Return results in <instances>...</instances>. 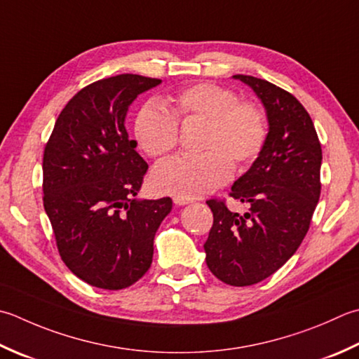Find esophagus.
<instances>
[{
	"label": "esophagus",
	"mask_w": 359,
	"mask_h": 359,
	"mask_svg": "<svg viewBox=\"0 0 359 359\" xmlns=\"http://www.w3.org/2000/svg\"><path fill=\"white\" fill-rule=\"evenodd\" d=\"M174 203L175 205H188V203H191L193 199L189 198H184V196H174Z\"/></svg>",
	"instance_id": "1"
}]
</instances>
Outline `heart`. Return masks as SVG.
Instances as JSON below:
<instances>
[{"label": "heart", "mask_w": 359, "mask_h": 359, "mask_svg": "<svg viewBox=\"0 0 359 359\" xmlns=\"http://www.w3.org/2000/svg\"><path fill=\"white\" fill-rule=\"evenodd\" d=\"M172 111L158 101L146 102L135 118V137L151 157H163L179 143V121H207L196 156H177L154 171L160 191L193 198L213 191L236 168L254 161L268 138L262 109L240 101L233 90L213 82L193 83L171 97Z\"/></svg>", "instance_id": "b5f03b06"}]
</instances>
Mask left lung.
<instances>
[{
    "label": "left lung",
    "mask_w": 359,
    "mask_h": 359,
    "mask_svg": "<svg viewBox=\"0 0 359 359\" xmlns=\"http://www.w3.org/2000/svg\"><path fill=\"white\" fill-rule=\"evenodd\" d=\"M233 79L262 100L269 132L263 151L230 191L248 212L233 213L224 201H207L213 226L203 249L215 277L249 286L282 268L304 241L320 196L322 149L311 116L291 93L254 76Z\"/></svg>",
    "instance_id": "8db88e82"
}]
</instances>
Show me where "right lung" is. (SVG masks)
Instances as JSON below:
<instances>
[{
  "instance_id": "right-lung-1",
  "label": "right lung",
  "mask_w": 359,
  "mask_h": 359,
  "mask_svg": "<svg viewBox=\"0 0 359 359\" xmlns=\"http://www.w3.org/2000/svg\"><path fill=\"white\" fill-rule=\"evenodd\" d=\"M161 81L118 74L83 87L60 111L43 152V205L59 254L76 277L124 290L151 268L154 236L171 198L135 199L147 163L126 115Z\"/></svg>"
}]
</instances>
